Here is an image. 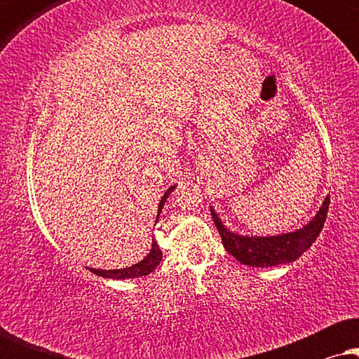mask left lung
<instances>
[{
	"label": "left lung",
	"instance_id": "left-lung-1",
	"mask_svg": "<svg viewBox=\"0 0 359 359\" xmlns=\"http://www.w3.org/2000/svg\"><path fill=\"white\" fill-rule=\"evenodd\" d=\"M328 204H330V198L327 196L316 217L307 225H304L296 232L273 235V237H248V235L230 232L212 208H210V214H212L219 235L222 237L225 250L237 262L247 264V266L268 268L291 263L301 257L306 250L311 248V245L316 242L318 233L323 229V224H325Z\"/></svg>",
	"mask_w": 359,
	"mask_h": 359
}]
</instances>
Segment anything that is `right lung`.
<instances>
[{
    "mask_svg": "<svg viewBox=\"0 0 359 359\" xmlns=\"http://www.w3.org/2000/svg\"><path fill=\"white\" fill-rule=\"evenodd\" d=\"M176 186H171L168 188V191L163 194V198H161L160 204H158V212H156V222H158V217H160V212L161 209H163V205L166 203V199H168V196L171 194V191H173ZM161 262V250L158 248V243L155 242V240H151V250L150 253L147 255V257L142 259V262L132 264L129 268H122V269H95V268H88L90 271H93L97 276H102V278H109V279H129V278H140V276H147V274H150L154 269L158 266Z\"/></svg>",
    "mask_w": 359,
    "mask_h": 359,
    "instance_id": "1",
    "label": "right lung"
}]
</instances>
